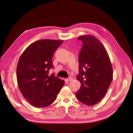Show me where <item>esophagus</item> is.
I'll return each mask as SVG.
<instances>
[{
    "mask_svg": "<svg viewBox=\"0 0 133 133\" xmlns=\"http://www.w3.org/2000/svg\"><path fill=\"white\" fill-rule=\"evenodd\" d=\"M73 77H69V78L66 79V80L67 82H70V81H72V80H73Z\"/></svg>",
    "mask_w": 133,
    "mask_h": 133,
    "instance_id": "esophagus-1",
    "label": "esophagus"
}]
</instances>
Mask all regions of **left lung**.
<instances>
[{
  "mask_svg": "<svg viewBox=\"0 0 133 133\" xmlns=\"http://www.w3.org/2000/svg\"><path fill=\"white\" fill-rule=\"evenodd\" d=\"M78 39L83 45L79 55V73L76 79L81 87L76 92L78 100L92 106L106 94L112 81V67L102 43L94 36L82 35Z\"/></svg>",
  "mask_w": 133,
  "mask_h": 133,
  "instance_id": "1",
  "label": "left lung"
}]
</instances>
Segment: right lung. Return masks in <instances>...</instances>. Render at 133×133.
I'll use <instances>...</instances> for the list:
<instances>
[{
	"label": "right lung",
	"mask_w": 133,
	"mask_h": 133,
	"mask_svg": "<svg viewBox=\"0 0 133 133\" xmlns=\"http://www.w3.org/2000/svg\"><path fill=\"white\" fill-rule=\"evenodd\" d=\"M63 43L58 40L42 39L31 43L20 57L17 68L19 88L25 99L37 108L50 105L57 98L65 82L54 74L52 58Z\"/></svg>",
	"instance_id": "add662e5"
}]
</instances>
